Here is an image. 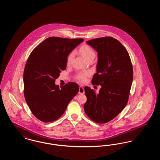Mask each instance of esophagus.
I'll return each instance as SVG.
<instances>
[{
	"mask_svg": "<svg viewBox=\"0 0 160 160\" xmlns=\"http://www.w3.org/2000/svg\"><path fill=\"white\" fill-rule=\"evenodd\" d=\"M84 93V89L83 87L80 86L79 87V91H78V93L79 94H82V93Z\"/></svg>",
	"mask_w": 160,
	"mask_h": 160,
	"instance_id": "1",
	"label": "esophagus"
}]
</instances>
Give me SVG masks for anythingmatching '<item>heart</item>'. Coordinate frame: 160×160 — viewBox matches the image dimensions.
I'll return each mask as SVG.
<instances>
[{
    "label": "heart",
    "instance_id": "1",
    "mask_svg": "<svg viewBox=\"0 0 160 160\" xmlns=\"http://www.w3.org/2000/svg\"><path fill=\"white\" fill-rule=\"evenodd\" d=\"M79 52L87 61H89L90 59H93L96 56V53L95 50L92 48L91 46H88V45L82 46L79 48ZM74 53L73 52H71L67 56V65H71L74 58ZM91 72L90 71H81L76 73V74L74 75V78L77 81L83 83L87 80V78L91 76Z\"/></svg>",
    "mask_w": 160,
    "mask_h": 160
}]
</instances>
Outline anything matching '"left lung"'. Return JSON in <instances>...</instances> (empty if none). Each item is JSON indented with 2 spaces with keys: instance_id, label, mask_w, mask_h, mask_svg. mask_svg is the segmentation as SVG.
Returning a JSON list of instances; mask_svg holds the SVG:
<instances>
[{
  "instance_id": "8db88e82",
  "label": "left lung",
  "mask_w": 160,
  "mask_h": 160,
  "mask_svg": "<svg viewBox=\"0 0 160 160\" xmlns=\"http://www.w3.org/2000/svg\"><path fill=\"white\" fill-rule=\"evenodd\" d=\"M87 43L98 55L93 85L101 86L98 93L86 86L84 110L92 121L106 123L119 114L128 103L133 78L131 61L124 46L111 37L95 38Z\"/></svg>"
}]
</instances>
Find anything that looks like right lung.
<instances>
[{
    "instance_id": "1",
    "label": "right lung",
    "mask_w": 160,
    "mask_h": 160,
    "mask_svg": "<svg viewBox=\"0 0 160 160\" xmlns=\"http://www.w3.org/2000/svg\"><path fill=\"white\" fill-rule=\"evenodd\" d=\"M84 39L47 38L29 55L23 72L24 95L31 112L39 121L53 122L65 112L79 91L68 82L59 88L54 82L67 67L68 54Z\"/></svg>"
}]
</instances>
